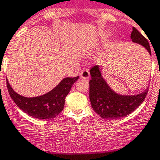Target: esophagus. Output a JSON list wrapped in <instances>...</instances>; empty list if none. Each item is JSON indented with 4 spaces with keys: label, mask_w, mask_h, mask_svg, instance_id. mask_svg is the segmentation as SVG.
<instances>
[{
    "label": "esophagus",
    "mask_w": 160,
    "mask_h": 160,
    "mask_svg": "<svg viewBox=\"0 0 160 160\" xmlns=\"http://www.w3.org/2000/svg\"><path fill=\"white\" fill-rule=\"evenodd\" d=\"M89 76H90V74H89V70H84V71H82L81 72V77L82 78L88 79L89 78Z\"/></svg>",
    "instance_id": "esophagus-1"
}]
</instances>
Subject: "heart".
I'll use <instances>...</instances> for the list:
<instances>
[{
    "label": "heart",
    "instance_id": "obj_1",
    "mask_svg": "<svg viewBox=\"0 0 160 160\" xmlns=\"http://www.w3.org/2000/svg\"><path fill=\"white\" fill-rule=\"evenodd\" d=\"M110 35L111 34L109 32H103V33H100V36H99V38H98V39L96 41L95 43L98 44V43H100V42H106V41L109 38Z\"/></svg>",
    "mask_w": 160,
    "mask_h": 160
}]
</instances>
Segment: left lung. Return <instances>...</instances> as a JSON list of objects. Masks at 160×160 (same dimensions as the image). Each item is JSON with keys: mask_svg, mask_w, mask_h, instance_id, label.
I'll use <instances>...</instances> for the list:
<instances>
[{"mask_svg": "<svg viewBox=\"0 0 160 160\" xmlns=\"http://www.w3.org/2000/svg\"><path fill=\"white\" fill-rule=\"evenodd\" d=\"M130 38L132 42L142 45L151 55V48L147 39L133 27ZM102 68L99 65L90 70L89 100L93 110L103 118H122L136 110L144 101L148 93V88L136 95H122L110 87L101 74Z\"/></svg>", "mask_w": 160, "mask_h": 160, "instance_id": "8db88e82", "label": "left lung"}]
</instances>
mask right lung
<instances>
[{
  "label": "right lung",
  "mask_w": 160,
  "mask_h": 160,
  "mask_svg": "<svg viewBox=\"0 0 160 160\" xmlns=\"http://www.w3.org/2000/svg\"><path fill=\"white\" fill-rule=\"evenodd\" d=\"M78 78L79 76L65 78L54 89L39 97H26L19 95L13 90L8 80L7 87L11 98L22 112L33 118L50 119L63 111L65 98Z\"/></svg>",
  "instance_id": "obj_1"
}]
</instances>
